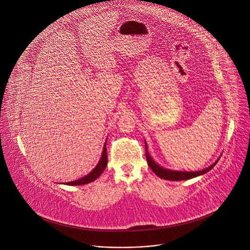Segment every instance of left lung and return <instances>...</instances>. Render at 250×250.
<instances>
[{
	"label": "left lung",
	"mask_w": 250,
	"mask_h": 250,
	"mask_svg": "<svg viewBox=\"0 0 250 250\" xmlns=\"http://www.w3.org/2000/svg\"><path fill=\"white\" fill-rule=\"evenodd\" d=\"M148 148H147V144L145 143V156H146V160H147V164L149 166V167L153 170V172L159 176L160 178L165 179V180H170V181H182V180H188V179L194 178L197 176H200L202 174L207 173L208 171H210L214 166L216 165L217 161H215L212 166H210L209 167L202 169V170H198V171H176V170H170L167 168H164L162 167H160L149 155L148 153Z\"/></svg>",
	"instance_id": "obj_1"
}]
</instances>
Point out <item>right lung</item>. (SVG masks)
<instances>
[{"label":"right lung","mask_w":250,"mask_h":250,"mask_svg":"<svg viewBox=\"0 0 250 250\" xmlns=\"http://www.w3.org/2000/svg\"><path fill=\"white\" fill-rule=\"evenodd\" d=\"M106 144L107 142L105 143L104 145V148H103V152H102V156H101V159L99 161V163L97 164V166L94 167V169L88 173L87 175H85L84 177L83 178L78 179L76 181H73V182H68V183H65L64 185H68V186H80V185H85V184H88L90 182H93L94 180L98 178L102 172L105 170L106 167H107V147H106Z\"/></svg>","instance_id":"obj_1"}]
</instances>
